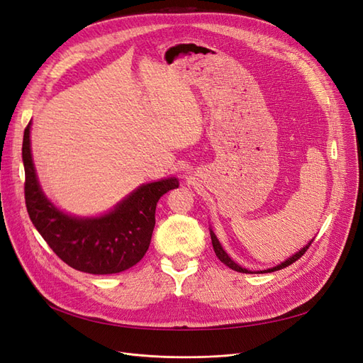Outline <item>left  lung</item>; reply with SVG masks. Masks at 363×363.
Returning a JSON list of instances; mask_svg holds the SVG:
<instances>
[{
  "instance_id": "left-lung-1",
  "label": "left lung",
  "mask_w": 363,
  "mask_h": 363,
  "mask_svg": "<svg viewBox=\"0 0 363 363\" xmlns=\"http://www.w3.org/2000/svg\"><path fill=\"white\" fill-rule=\"evenodd\" d=\"M211 238H212V245H213V250H215V255H216V257L221 260L224 265H227L228 268H232V269H235V271H238V272H244V274H252V271H248V269H245V268H242V267H239L238 263H235L232 259H230V256L227 255V252L224 251V248L221 247V244H219V240H218V238L215 236V233L212 232V228H211ZM312 242H313V239L311 240L309 244H307L306 247H303L298 252H295L294 256H291L288 260H284V262H281L280 265H277V267H274V268H269V269H265V271H259V274H263V272H274V271H279V269H283V268H286V267H289V265H292L294 262H296L298 260L304 252L307 251V248H309L311 245H312Z\"/></svg>"
}]
</instances>
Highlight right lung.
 <instances>
[{
	"mask_svg": "<svg viewBox=\"0 0 363 363\" xmlns=\"http://www.w3.org/2000/svg\"><path fill=\"white\" fill-rule=\"evenodd\" d=\"M30 127L31 123L24 130L23 140L26 206L33 225L50 248L71 268L98 276L136 265L150 247L157 201L163 194L179 188V180L169 177L142 184L101 216L67 215L40 189L31 159Z\"/></svg>",
	"mask_w": 363,
	"mask_h": 363,
	"instance_id": "obj_1",
	"label": "right lung"
}]
</instances>
